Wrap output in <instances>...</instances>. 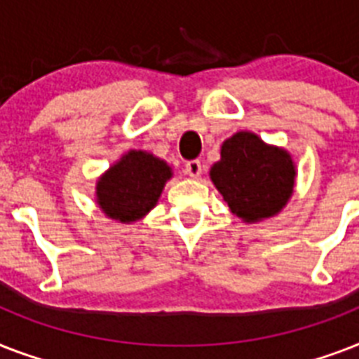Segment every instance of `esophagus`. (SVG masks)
I'll return each mask as SVG.
<instances>
[{"instance_id":"1","label":"esophagus","mask_w":359,"mask_h":359,"mask_svg":"<svg viewBox=\"0 0 359 359\" xmlns=\"http://www.w3.org/2000/svg\"><path fill=\"white\" fill-rule=\"evenodd\" d=\"M184 171L188 175H190V177H194V179H197V177H201V173H203L201 162H199V160H190V162H186Z\"/></svg>"}]
</instances>
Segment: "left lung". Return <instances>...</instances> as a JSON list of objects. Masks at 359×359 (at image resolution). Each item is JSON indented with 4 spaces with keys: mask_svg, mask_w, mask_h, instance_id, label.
<instances>
[{
    "mask_svg": "<svg viewBox=\"0 0 359 359\" xmlns=\"http://www.w3.org/2000/svg\"><path fill=\"white\" fill-rule=\"evenodd\" d=\"M294 165L287 151L262 143L251 132H238L222 145V160L210 179L233 214L259 222L287 205L294 186Z\"/></svg>",
    "mask_w": 359,
    "mask_h": 359,
    "instance_id": "8db88e82",
    "label": "left lung"
}]
</instances>
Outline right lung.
<instances>
[{
	"instance_id": "1",
	"label": "right lung",
	"mask_w": 359,
	"mask_h": 359,
	"mask_svg": "<svg viewBox=\"0 0 359 359\" xmlns=\"http://www.w3.org/2000/svg\"><path fill=\"white\" fill-rule=\"evenodd\" d=\"M171 168L149 152L130 151L98 180V205L109 218L135 222L154 208Z\"/></svg>"
}]
</instances>
